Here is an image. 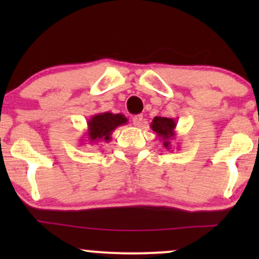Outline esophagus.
<instances>
[{"mask_svg":"<svg viewBox=\"0 0 259 259\" xmlns=\"http://www.w3.org/2000/svg\"><path fill=\"white\" fill-rule=\"evenodd\" d=\"M142 121H144V117H142L141 114L135 115V117H133V124H134V126H136V127L141 126V125H142Z\"/></svg>","mask_w":259,"mask_h":259,"instance_id":"34e87169","label":"esophagus"}]
</instances>
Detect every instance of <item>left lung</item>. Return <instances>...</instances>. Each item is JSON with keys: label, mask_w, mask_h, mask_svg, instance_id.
<instances>
[{"label": "left lung", "mask_w": 259, "mask_h": 259, "mask_svg": "<svg viewBox=\"0 0 259 259\" xmlns=\"http://www.w3.org/2000/svg\"><path fill=\"white\" fill-rule=\"evenodd\" d=\"M175 127H177V120L174 118L167 117H154L151 123V129L156 133L157 138L162 141L163 147L170 150L171 141L175 139Z\"/></svg>", "instance_id": "left-lung-1"}]
</instances>
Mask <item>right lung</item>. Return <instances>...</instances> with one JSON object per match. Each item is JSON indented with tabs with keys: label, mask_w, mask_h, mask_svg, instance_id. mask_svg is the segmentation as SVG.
<instances>
[{
	"label": "right lung",
	"mask_w": 259,
	"mask_h": 259,
	"mask_svg": "<svg viewBox=\"0 0 259 259\" xmlns=\"http://www.w3.org/2000/svg\"><path fill=\"white\" fill-rule=\"evenodd\" d=\"M127 119L125 115L113 114L111 112L97 113V114L91 115L90 119L88 120V129H86L84 138L80 139L82 145L85 141L90 144H99V142H109L111 141L112 133L117 129L118 126L125 125Z\"/></svg>",
	"instance_id": "right-lung-1"
}]
</instances>
